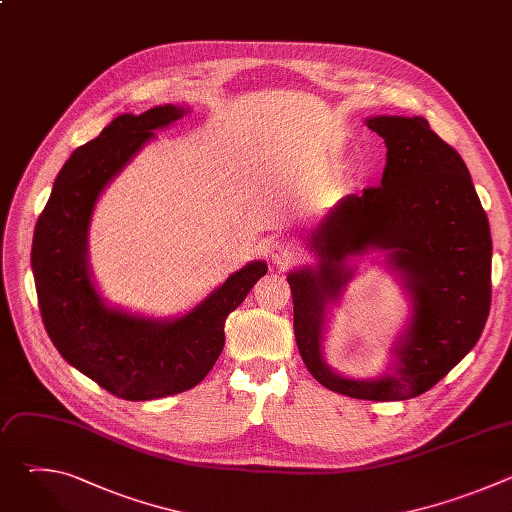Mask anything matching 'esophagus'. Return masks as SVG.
Wrapping results in <instances>:
<instances>
[{"label": "esophagus", "mask_w": 512, "mask_h": 512, "mask_svg": "<svg viewBox=\"0 0 512 512\" xmlns=\"http://www.w3.org/2000/svg\"><path fill=\"white\" fill-rule=\"evenodd\" d=\"M269 257L277 267L287 269L298 261V247L287 239H275L269 243Z\"/></svg>", "instance_id": "esophagus-1"}]
</instances>
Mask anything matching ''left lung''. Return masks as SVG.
I'll list each match as a JSON object with an SVG mask.
<instances>
[{"mask_svg":"<svg viewBox=\"0 0 512 512\" xmlns=\"http://www.w3.org/2000/svg\"><path fill=\"white\" fill-rule=\"evenodd\" d=\"M367 125L387 145L381 186L344 196L310 235L314 267L287 275L302 360L326 389L367 401H403L440 383L478 342L490 312L492 239L460 154L423 117L379 115ZM388 251L402 279L410 324L394 347L396 367L379 380H348L321 354L325 316L351 278L345 261Z\"/></svg>","mask_w":512,"mask_h":512,"instance_id":"1","label":"left lung"}]
</instances>
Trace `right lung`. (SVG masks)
<instances>
[{
  "mask_svg": "<svg viewBox=\"0 0 512 512\" xmlns=\"http://www.w3.org/2000/svg\"><path fill=\"white\" fill-rule=\"evenodd\" d=\"M188 113L160 105L115 117L72 152L38 218L32 271L44 328L62 358L99 387L127 401H150L196 387L225 346V320L237 310L265 261H251L194 310L174 320L135 316L105 304L95 289L87 235L105 186L145 143Z\"/></svg>",
  "mask_w": 512,
  "mask_h": 512,
  "instance_id": "add662e5",
  "label": "right lung"
}]
</instances>
